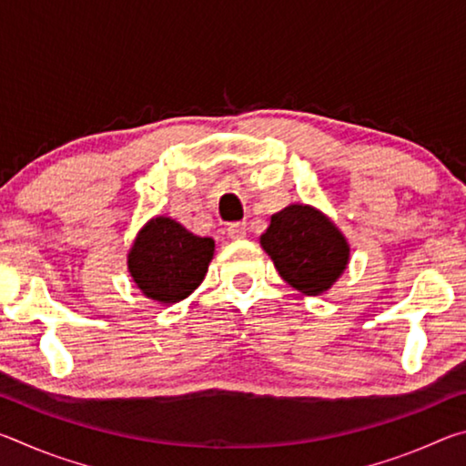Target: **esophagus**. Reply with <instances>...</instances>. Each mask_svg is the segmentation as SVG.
<instances>
[{
	"instance_id": "esophagus-1",
	"label": "esophagus",
	"mask_w": 466,
	"mask_h": 466,
	"mask_svg": "<svg viewBox=\"0 0 466 466\" xmlns=\"http://www.w3.org/2000/svg\"><path fill=\"white\" fill-rule=\"evenodd\" d=\"M228 236H230V238H234V240L244 238V236H247V224H244V222L230 224V226H228Z\"/></svg>"
}]
</instances>
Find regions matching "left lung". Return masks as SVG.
<instances>
[{"label":"left lung","instance_id":"1","mask_svg":"<svg viewBox=\"0 0 466 466\" xmlns=\"http://www.w3.org/2000/svg\"><path fill=\"white\" fill-rule=\"evenodd\" d=\"M261 247L281 278L309 296L327 291L350 261L345 236L309 205H289L271 216Z\"/></svg>","mask_w":466,"mask_h":466}]
</instances>
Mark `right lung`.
<instances>
[{
	"instance_id": "1",
	"label": "right lung",
	"mask_w": 466,
	"mask_h": 466,
	"mask_svg": "<svg viewBox=\"0 0 466 466\" xmlns=\"http://www.w3.org/2000/svg\"><path fill=\"white\" fill-rule=\"evenodd\" d=\"M214 257V240L201 238L170 218H154L137 234L129 271L147 298L175 304L203 281Z\"/></svg>"
}]
</instances>
